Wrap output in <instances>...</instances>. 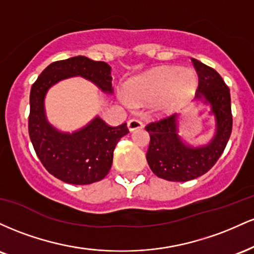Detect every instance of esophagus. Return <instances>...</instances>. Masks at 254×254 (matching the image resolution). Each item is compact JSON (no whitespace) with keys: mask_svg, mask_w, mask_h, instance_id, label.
Returning <instances> with one entry per match:
<instances>
[{"mask_svg":"<svg viewBox=\"0 0 254 254\" xmlns=\"http://www.w3.org/2000/svg\"><path fill=\"white\" fill-rule=\"evenodd\" d=\"M127 127H129L130 131L138 130V129H142V127H143V124H142V122L138 121V119L132 118V119H130V121H127Z\"/></svg>","mask_w":254,"mask_h":254,"instance_id":"34e87169","label":"esophagus"}]
</instances>
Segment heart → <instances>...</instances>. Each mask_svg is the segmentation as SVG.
<instances>
[{
    "instance_id": "obj_1",
    "label": "heart",
    "mask_w": 254,
    "mask_h": 254,
    "mask_svg": "<svg viewBox=\"0 0 254 254\" xmlns=\"http://www.w3.org/2000/svg\"><path fill=\"white\" fill-rule=\"evenodd\" d=\"M197 84L198 78L193 70L157 66L127 81L124 87V101L135 105L153 103L157 112H174L191 100Z\"/></svg>"
}]
</instances>
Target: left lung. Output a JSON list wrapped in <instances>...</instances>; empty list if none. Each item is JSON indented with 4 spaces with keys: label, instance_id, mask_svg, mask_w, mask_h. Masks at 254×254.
Segmentation results:
<instances>
[{
    "label": "left lung",
    "instance_id": "8db88e82",
    "mask_svg": "<svg viewBox=\"0 0 254 254\" xmlns=\"http://www.w3.org/2000/svg\"><path fill=\"white\" fill-rule=\"evenodd\" d=\"M198 75L194 99L210 105L216 131L208 144L191 147L178 135V115L151 122L145 127L150 142L147 161L153 173L170 182H188L203 176L222 155L232 133L230 93L216 70L191 58Z\"/></svg>",
    "mask_w": 254,
    "mask_h": 254
}]
</instances>
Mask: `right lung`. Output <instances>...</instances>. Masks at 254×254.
<instances>
[{"instance_id":"add662e5","label":"right lung","mask_w":254,"mask_h":254,"mask_svg":"<svg viewBox=\"0 0 254 254\" xmlns=\"http://www.w3.org/2000/svg\"><path fill=\"white\" fill-rule=\"evenodd\" d=\"M81 76L112 94L111 66L84 56L57 61L44 69L31 88L28 133L37 156L49 173L72 185L104 179L113 161V150L129 132L127 123L110 127L95 117L72 133L61 132L46 121L44 99L51 86L64 78Z\"/></svg>"}]
</instances>
